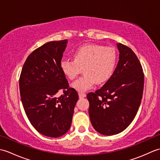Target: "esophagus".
<instances>
[{
  "mask_svg": "<svg viewBox=\"0 0 160 160\" xmlns=\"http://www.w3.org/2000/svg\"><path fill=\"white\" fill-rule=\"evenodd\" d=\"M78 96H79V97L80 98H82L86 97V94L84 93V92H79V93H78Z\"/></svg>",
  "mask_w": 160,
  "mask_h": 160,
  "instance_id": "34e87169",
  "label": "esophagus"
}]
</instances>
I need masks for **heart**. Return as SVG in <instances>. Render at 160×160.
<instances>
[{
	"label": "heart",
	"mask_w": 160,
	"mask_h": 160,
	"mask_svg": "<svg viewBox=\"0 0 160 160\" xmlns=\"http://www.w3.org/2000/svg\"><path fill=\"white\" fill-rule=\"evenodd\" d=\"M73 60H62L60 68L68 79L74 80L83 69V76L72 84L78 91L90 89L95 83L102 84L109 79L116 66L117 53L112 47L88 44L78 48Z\"/></svg>",
	"instance_id": "1"
}]
</instances>
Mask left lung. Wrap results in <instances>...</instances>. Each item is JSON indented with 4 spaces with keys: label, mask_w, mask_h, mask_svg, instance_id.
<instances>
[{
    "label": "left lung",
    "mask_w": 160,
    "mask_h": 160,
    "mask_svg": "<svg viewBox=\"0 0 160 160\" xmlns=\"http://www.w3.org/2000/svg\"><path fill=\"white\" fill-rule=\"evenodd\" d=\"M119 61L104 85L87 94L89 113L95 130L104 135L118 134L137 114L144 89V73L132 49L118 43Z\"/></svg>",
    "instance_id": "8db88e82"
}]
</instances>
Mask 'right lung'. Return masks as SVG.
Returning a JSON list of instances; mask_svg holds the SVG:
<instances>
[{"instance_id":"1","label":"right lung","mask_w":160,"mask_h":160,"mask_svg":"<svg viewBox=\"0 0 160 160\" xmlns=\"http://www.w3.org/2000/svg\"><path fill=\"white\" fill-rule=\"evenodd\" d=\"M67 40L47 42L24 63L19 79L24 110L30 123L45 136L58 138L69 131L78 94L69 87L60 68ZM60 90L63 94L57 97Z\"/></svg>"}]
</instances>
